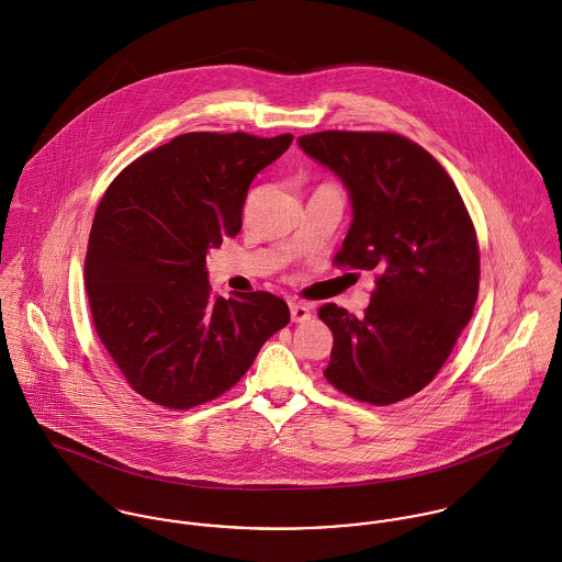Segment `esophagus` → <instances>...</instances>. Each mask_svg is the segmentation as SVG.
<instances>
[{"mask_svg":"<svg viewBox=\"0 0 562 562\" xmlns=\"http://www.w3.org/2000/svg\"><path fill=\"white\" fill-rule=\"evenodd\" d=\"M290 314H292V322H305L312 318L310 307L303 303H290Z\"/></svg>","mask_w":562,"mask_h":562,"instance_id":"1","label":"esophagus"}]
</instances>
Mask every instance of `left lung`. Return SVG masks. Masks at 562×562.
I'll return each instance as SVG.
<instances>
[{
    "instance_id": "8db88e82",
    "label": "left lung",
    "mask_w": 562,
    "mask_h": 562,
    "mask_svg": "<svg viewBox=\"0 0 562 562\" xmlns=\"http://www.w3.org/2000/svg\"><path fill=\"white\" fill-rule=\"evenodd\" d=\"M299 147L344 183L352 223L335 263L376 270L361 318L328 303L326 381L355 401L424 390L472 321L481 255L463 199L428 151L398 134L318 132Z\"/></svg>"
}]
</instances>
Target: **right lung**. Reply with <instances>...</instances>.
I'll use <instances>...</instances> for the list:
<instances>
[{"instance_id":"1","label":"right lung","mask_w":562,"mask_h":562,"mask_svg":"<svg viewBox=\"0 0 562 562\" xmlns=\"http://www.w3.org/2000/svg\"><path fill=\"white\" fill-rule=\"evenodd\" d=\"M292 134L192 132L132 161L103 194L83 281L99 339L147 401L190 408L232 390L290 322L268 292L214 296L207 252L241 229L248 186Z\"/></svg>"}]
</instances>
